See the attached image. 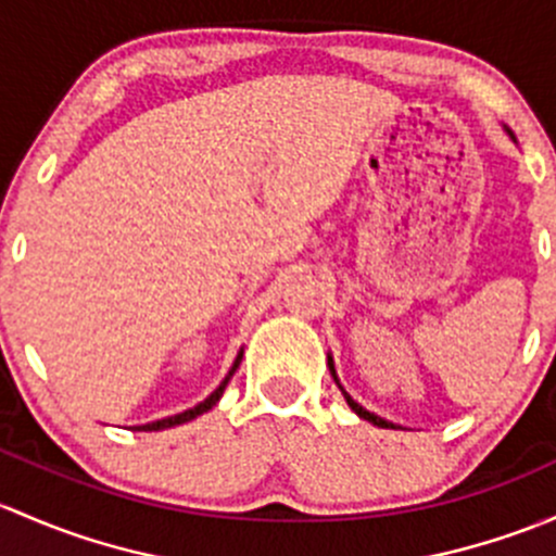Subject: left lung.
<instances>
[{"label": "left lung", "instance_id": "left-lung-1", "mask_svg": "<svg viewBox=\"0 0 556 556\" xmlns=\"http://www.w3.org/2000/svg\"><path fill=\"white\" fill-rule=\"evenodd\" d=\"M506 134H508V136H511V139H514V134H511V130H508V128H506ZM329 371H331V377H334V382H337V386H340V377H337V371H334V362H331V356H329ZM340 391H342V396H345V402H348V406H351V409H353V412H356V415H358V417H364V420H369V422H371V426H377V428H396V426H393V422L382 420V417H380V415H375V412L364 409V406H362V404H358V402H353V399H351V393H348V391H345V388H342V386H340Z\"/></svg>", "mask_w": 556, "mask_h": 556}]
</instances>
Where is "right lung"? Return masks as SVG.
Masks as SVG:
<instances>
[{
    "label": "right lung",
    "instance_id": "obj_1",
    "mask_svg": "<svg viewBox=\"0 0 556 556\" xmlns=\"http://www.w3.org/2000/svg\"><path fill=\"white\" fill-rule=\"evenodd\" d=\"M240 358H243V351L238 353V356H236V362H232V366H230V371H227V377H225V380L219 382V388H216V391L211 393L208 399H203V402H200V404H194L192 409H185V412H179V415L163 417V420L147 422V426H136V431H163V428H174V426H181V422H190V420H194V417H198V415H203V412H208L211 406H214L216 402H219V399H222V393H225L227 382H230V377L236 375V369H238Z\"/></svg>",
    "mask_w": 556,
    "mask_h": 556
}]
</instances>
